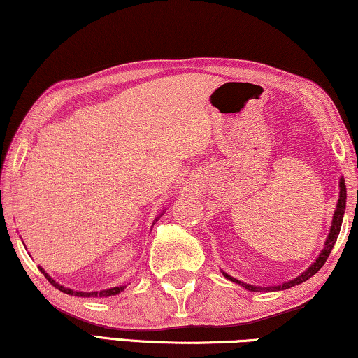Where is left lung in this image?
<instances>
[{
    "mask_svg": "<svg viewBox=\"0 0 358 358\" xmlns=\"http://www.w3.org/2000/svg\"><path fill=\"white\" fill-rule=\"evenodd\" d=\"M339 187H341V192H339V200H337V207H336V212H334V218H332V227H331V231H329V236L326 239V244H324V249H322L320 257L316 259L315 264H311V267L308 268L301 273L300 277L293 278V280L283 283V285H278V287H272V288H264V290H287V288L290 287H295V285H300V283L306 282L308 278H311L315 273L320 271V268L324 266V262L327 261V257H329V254L332 251V248H334V244L337 241V236H339V231H341V224H342V218H344V210H345V199H347V190H345V184H344V178H341V182H339ZM223 275L229 278V280L234 282V283H239V285H243L244 288H248V290L251 292H259L262 290V288L259 287H252V285H246V283L236 280V278L229 277L228 273L223 272Z\"/></svg>",
    "mask_w": 358,
    "mask_h": 358,
    "instance_id": "1",
    "label": "left lung"
}]
</instances>
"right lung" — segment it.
Here are the masks:
<instances>
[{
    "instance_id": "add662e5",
    "label": "right lung",
    "mask_w": 358,
    "mask_h": 358,
    "mask_svg": "<svg viewBox=\"0 0 358 358\" xmlns=\"http://www.w3.org/2000/svg\"><path fill=\"white\" fill-rule=\"evenodd\" d=\"M163 215V213H161ZM159 215V217H161ZM158 217V218H159ZM158 218L155 220V222H158ZM41 272L43 273V275H45V278L48 282L52 283L53 287L55 288H58V290L60 292H63V293H68V295H75V296H110V295H117V293H120L122 290H124V287H114V288H109V290H102V292H92V293H85V292H73V290H70V288H65L63 285H58V283L53 280V278L48 275V273H45V271H43V268H41Z\"/></svg>"
}]
</instances>
